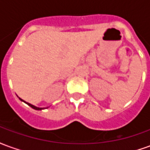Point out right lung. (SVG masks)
Returning <instances> with one entry per match:
<instances>
[{
  "mask_svg": "<svg viewBox=\"0 0 150 150\" xmlns=\"http://www.w3.org/2000/svg\"><path fill=\"white\" fill-rule=\"evenodd\" d=\"M19 99H20V100L25 102V104H27L28 105H29V106H30V107L32 108H34V109H35V110H42V109H44L43 108H38V107H36V106H34V105H32V104H30V103H27V102H25V101H24V100H21V98H19Z\"/></svg>",
  "mask_w": 150,
  "mask_h": 150,
  "instance_id": "right-lung-1",
  "label": "right lung"
}]
</instances>
